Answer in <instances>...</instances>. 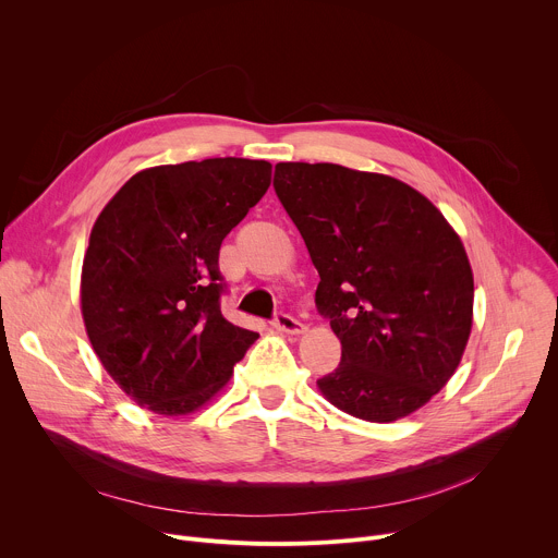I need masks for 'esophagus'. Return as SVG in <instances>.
<instances>
[{
    "mask_svg": "<svg viewBox=\"0 0 558 558\" xmlns=\"http://www.w3.org/2000/svg\"><path fill=\"white\" fill-rule=\"evenodd\" d=\"M274 327L282 333H289V336H300V333L306 331V327L300 320H295V317H291L289 313H278L276 320H274Z\"/></svg>",
    "mask_w": 558,
    "mask_h": 558,
    "instance_id": "obj_1",
    "label": "esophagus"
}]
</instances>
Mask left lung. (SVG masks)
<instances>
[{"instance_id":"8db88e82","label":"left lung","mask_w":558,"mask_h":558,"mask_svg":"<svg viewBox=\"0 0 558 558\" xmlns=\"http://www.w3.org/2000/svg\"><path fill=\"white\" fill-rule=\"evenodd\" d=\"M276 194L320 274L315 304L342 342L317 388L357 420L397 422L454 375L474 280L459 233L417 190L336 163H278Z\"/></svg>"}]
</instances>
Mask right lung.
I'll use <instances>...</instances> for the list:
<instances>
[{
	"label": "right lung",
	"instance_id": "obj_1",
	"mask_svg": "<svg viewBox=\"0 0 558 558\" xmlns=\"http://www.w3.org/2000/svg\"><path fill=\"white\" fill-rule=\"evenodd\" d=\"M271 185V163L205 158L136 172L104 207L82 267L90 344L119 388L156 415L196 413L258 333L220 313L222 238Z\"/></svg>",
	"mask_w": 558,
	"mask_h": 558
}]
</instances>
